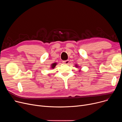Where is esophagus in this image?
Returning <instances> with one entry per match:
<instances>
[{
  "label": "esophagus",
  "mask_w": 122,
  "mask_h": 122,
  "mask_svg": "<svg viewBox=\"0 0 122 122\" xmlns=\"http://www.w3.org/2000/svg\"><path fill=\"white\" fill-rule=\"evenodd\" d=\"M63 63L64 64H68L69 63V60H66V61H63Z\"/></svg>",
  "instance_id": "1"
}]
</instances>
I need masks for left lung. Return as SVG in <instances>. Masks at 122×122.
<instances>
[{"label": "left lung", "mask_w": 122, "mask_h": 122, "mask_svg": "<svg viewBox=\"0 0 122 122\" xmlns=\"http://www.w3.org/2000/svg\"><path fill=\"white\" fill-rule=\"evenodd\" d=\"M75 67H76L77 68H80V67H79V65H78V64H75ZM80 70H79V71L80 72V71H81V68H80Z\"/></svg>", "instance_id": "obj_1"}]
</instances>
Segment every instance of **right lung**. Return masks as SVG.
Segmentation results:
<instances>
[{"label": "right lung", "instance_id": "1", "mask_svg": "<svg viewBox=\"0 0 122 122\" xmlns=\"http://www.w3.org/2000/svg\"><path fill=\"white\" fill-rule=\"evenodd\" d=\"M57 63H54L52 64L51 65V67H50L51 68L53 69L56 67V65H57Z\"/></svg>", "mask_w": 122, "mask_h": 122}]
</instances>
